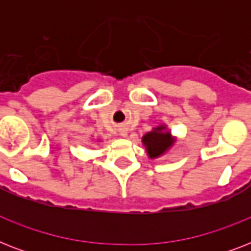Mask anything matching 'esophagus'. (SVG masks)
I'll return each instance as SVG.
<instances>
[{"label":"esophagus","instance_id":"obj_1","mask_svg":"<svg viewBox=\"0 0 251 251\" xmlns=\"http://www.w3.org/2000/svg\"><path fill=\"white\" fill-rule=\"evenodd\" d=\"M120 134H121L122 137H125V135H126V134H127V133H126V130H121V131H120Z\"/></svg>","mask_w":251,"mask_h":251}]
</instances>
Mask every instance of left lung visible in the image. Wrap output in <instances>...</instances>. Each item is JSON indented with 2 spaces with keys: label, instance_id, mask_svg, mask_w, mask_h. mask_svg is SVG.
I'll use <instances>...</instances> for the list:
<instances>
[{
  "label": "left lung",
  "instance_id": "1",
  "mask_svg": "<svg viewBox=\"0 0 251 251\" xmlns=\"http://www.w3.org/2000/svg\"><path fill=\"white\" fill-rule=\"evenodd\" d=\"M164 129L165 126H159L156 129H153V131L147 133L145 137L142 138V142L146 146L147 153H149V156L151 159H155V157H159L160 155H163L173 145L171 133L169 131H167V133L163 131Z\"/></svg>",
  "mask_w": 251,
  "mask_h": 251
}]
</instances>
